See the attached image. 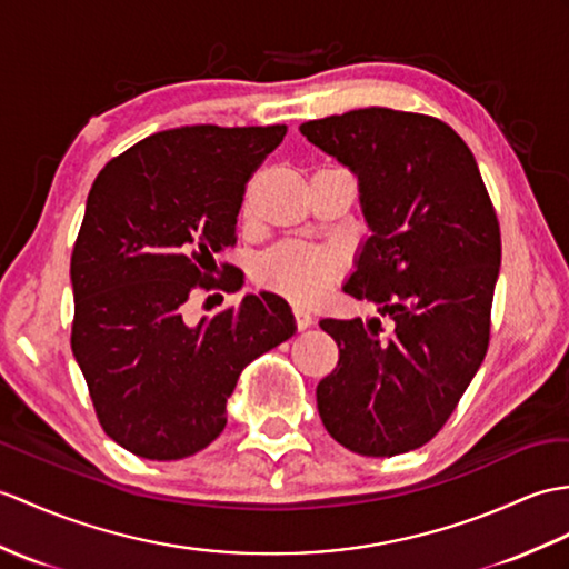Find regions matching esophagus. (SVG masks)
Returning a JSON list of instances; mask_svg holds the SVG:
<instances>
[{
	"mask_svg": "<svg viewBox=\"0 0 569 569\" xmlns=\"http://www.w3.org/2000/svg\"><path fill=\"white\" fill-rule=\"evenodd\" d=\"M293 317H296V327L298 329H308L312 325V315L306 308H293Z\"/></svg>",
	"mask_w": 569,
	"mask_h": 569,
	"instance_id": "34e87169",
	"label": "esophagus"
}]
</instances>
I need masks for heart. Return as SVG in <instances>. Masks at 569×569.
Instances as JSON below:
<instances>
[{"mask_svg": "<svg viewBox=\"0 0 569 569\" xmlns=\"http://www.w3.org/2000/svg\"><path fill=\"white\" fill-rule=\"evenodd\" d=\"M341 271V259L332 249L286 244L261 261V281L296 302H312Z\"/></svg>", "mask_w": 569, "mask_h": 569, "instance_id": "obj_1", "label": "heart"}]
</instances>
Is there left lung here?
Segmentation results:
<instances>
[{
	"label": "left lung",
	"mask_w": 569,
	"mask_h": 569,
	"mask_svg": "<svg viewBox=\"0 0 569 569\" xmlns=\"http://www.w3.org/2000/svg\"><path fill=\"white\" fill-rule=\"evenodd\" d=\"M300 133L359 177L371 237L345 290L395 322L380 337L378 320H320L339 347L317 386L322 425L359 456L415 451L453 415L490 345L495 206L463 138L433 116L371 106Z\"/></svg>",
	"instance_id": "left-lung-1"
}]
</instances>
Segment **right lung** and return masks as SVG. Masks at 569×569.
Instances as JSON below:
<instances>
[{"label": "right lung", "instance_id": "1", "mask_svg": "<svg viewBox=\"0 0 569 569\" xmlns=\"http://www.w3.org/2000/svg\"><path fill=\"white\" fill-rule=\"evenodd\" d=\"M286 126H183L113 157L87 198L70 261L72 353L99 425L126 451L179 460L228 425L224 405L257 356L296 332L269 290L187 320L196 290H240L216 254L237 242L247 181Z\"/></svg>", "mask_w": 569, "mask_h": 569}]
</instances>
